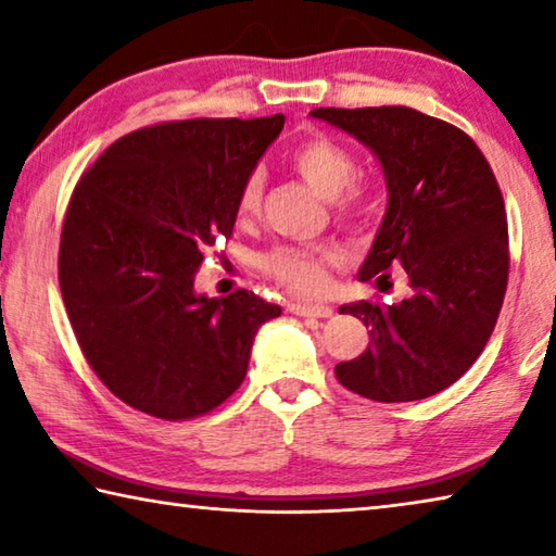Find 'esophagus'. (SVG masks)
I'll return each instance as SVG.
<instances>
[{
  "label": "esophagus",
  "mask_w": 556,
  "mask_h": 556,
  "mask_svg": "<svg viewBox=\"0 0 556 556\" xmlns=\"http://www.w3.org/2000/svg\"><path fill=\"white\" fill-rule=\"evenodd\" d=\"M289 312L296 314V316H308V318H328V316H333V308L328 306V304H291Z\"/></svg>",
  "instance_id": "esophagus-1"
}]
</instances>
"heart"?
Returning a JSON list of instances; mask_svg holds the SVG:
<instances>
[{
  "mask_svg": "<svg viewBox=\"0 0 556 556\" xmlns=\"http://www.w3.org/2000/svg\"><path fill=\"white\" fill-rule=\"evenodd\" d=\"M289 164L304 181L314 188L326 201H336L343 215H357L363 208L361 193L351 186L357 174L355 156L343 144L333 142L331 137L314 135L294 147L289 154ZM262 201V174L252 172L240 188L238 215L250 218L255 215ZM333 250L296 248V244H279L262 255L260 265L279 285L289 287L296 294H318L328 281L326 267L336 262Z\"/></svg>",
  "mask_w": 556,
  "mask_h": 556,
  "instance_id": "obj_1",
  "label": "heart"
}]
</instances>
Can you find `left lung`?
Listing matches in <instances>:
<instances>
[{
    "label": "left lung",
    "mask_w": 556,
    "mask_h": 556,
    "mask_svg": "<svg viewBox=\"0 0 556 556\" xmlns=\"http://www.w3.org/2000/svg\"><path fill=\"white\" fill-rule=\"evenodd\" d=\"M312 117L355 137L382 166L388 211L357 279L402 267L397 304L353 301L338 312L370 326L372 341L338 363L343 388L375 402H414L446 390L491 338L507 269L501 188L466 131L412 108H318Z\"/></svg>",
    "instance_id": "left-lung-1"
}]
</instances>
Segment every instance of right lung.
I'll list each match as a JSON object with an SVG mask.
<instances>
[{
	"instance_id": "1",
	"label": "right lung",
	"mask_w": 556,
	"mask_h": 556,
	"mask_svg": "<svg viewBox=\"0 0 556 556\" xmlns=\"http://www.w3.org/2000/svg\"><path fill=\"white\" fill-rule=\"evenodd\" d=\"M281 127L285 115L144 127L75 186L59 252L63 304L90 368L129 407L168 421L215 409L248 375L260 326L281 314L255 291L218 299L193 287Z\"/></svg>"
}]
</instances>
